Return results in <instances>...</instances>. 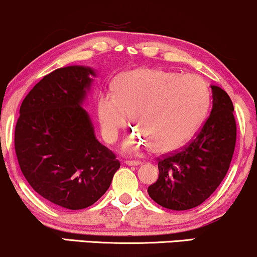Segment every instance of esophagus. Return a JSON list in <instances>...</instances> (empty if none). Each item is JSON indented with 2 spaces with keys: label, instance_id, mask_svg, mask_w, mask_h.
<instances>
[{
  "label": "esophagus",
  "instance_id": "esophagus-1",
  "mask_svg": "<svg viewBox=\"0 0 257 257\" xmlns=\"http://www.w3.org/2000/svg\"><path fill=\"white\" fill-rule=\"evenodd\" d=\"M126 166H140L141 162L140 161H125Z\"/></svg>",
  "mask_w": 257,
  "mask_h": 257
}]
</instances>
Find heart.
Masks as SVG:
<instances>
[{"instance_id": "b5f03b06", "label": "heart", "mask_w": 257, "mask_h": 257, "mask_svg": "<svg viewBox=\"0 0 257 257\" xmlns=\"http://www.w3.org/2000/svg\"><path fill=\"white\" fill-rule=\"evenodd\" d=\"M208 85L193 73L178 75L162 69H138L117 78L113 94L98 101L102 137L108 143L133 119L137 133L123 144L125 152L151 146L156 153H169L192 138L209 107Z\"/></svg>"}]
</instances>
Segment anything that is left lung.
<instances>
[{
	"label": "left lung",
	"mask_w": 257,
	"mask_h": 257,
	"mask_svg": "<svg viewBox=\"0 0 257 257\" xmlns=\"http://www.w3.org/2000/svg\"><path fill=\"white\" fill-rule=\"evenodd\" d=\"M213 108L196 138L181 149L158 158L159 176L147 188L159 205L188 210L202 204L219 187L234 152L237 125L228 94L211 85Z\"/></svg>",
	"instance_id": "8db88e82"
}]
</instances>
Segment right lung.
<instances>
[{
  "mask_svg": "<svg viewBox=\"0 0 257 257\" xmlns=\"http://www.w3.org/2000/svg\"><path fill=\"white\" fill-rule=\"evenodd\" d=\"M94 70L66 66L44 76L20 106L14 146L25 179L43 198L70 210L93 205L120 163L94 134L82 107Z\"/></svg>",
  "mask_w": 257,
  "mask_h": 257,
  "instance_id": "1",
  "label": "right lung"
}]
</instances>
